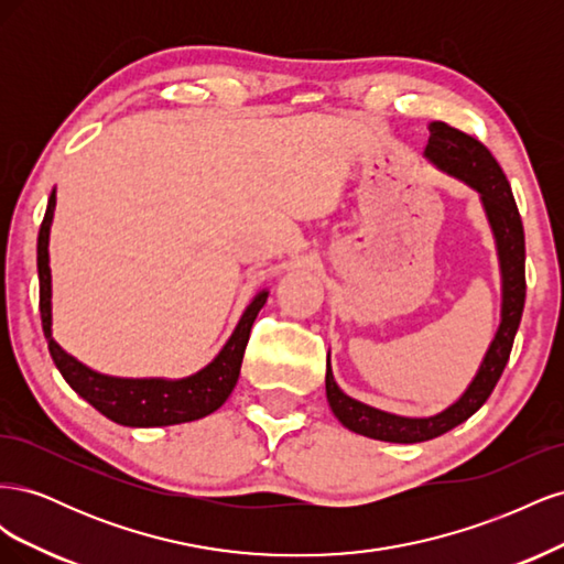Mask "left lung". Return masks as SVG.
<instances>
[{
    "instance_id": "obj_1",
    "label": "left lung",
    "mask_w": 564,
    "mask_h": 564,
    "mask_svg": "<svg viewBox=\"0 0 564 564\" xmlns=\"http://www.w3.org/2000/svg\"><path fill=\"white\" fill-rule=\"evenodd\" d=\"M429 131L431 135L429 145L423 150V158L437 172L466 183L480 195L482 212L494 235V245H497L501 272V317L482 362L477 367L466 390L449 406L433 416L392 414L346 395L334 381V371L327 355V379H324V383H327V402L334 416L357 435L381 442H398V445H414V442L445 435L456 429V425L468 421L487 402L494 386L501 379L503 367L510 357V348H513L527 289L524 230L518 214V204L513 199V191H510V183L501 172L499 162L491 158V152L480 141H475L473 135L445 122H431Z\"/></svg>"
}]
</instances>
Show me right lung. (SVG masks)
Returning a JSON list of instances; mask_svg holds the SVG:
<instances>
[{
    "label": "right lung",
    "instance_id": "right-lung-1",
    "mask_svg": "<svg viewBox=\"0 0 564 564\" xmlns=\"http://www.w3.org/2000/svg\"><path fill=\"white\" fill-rule=\"evenodd\" d=\"M56 212V187L51 191L46 214L37 237V272H40V313L48 352L54 357L61 377L67 381L82 400H87L106 419L129 425V429H158V425H176L197 421L214 414L228 400L237 379L251 324L268 301V289H261L245 308L240 322L232 329L226 346L214 360L199 371L183 379H122L100 373L70 352H65L51 332L54 313H51V265H48V235Z\"/></svg>",
    "mask_w": 564,
    "mask_h": 564
}]
</instances>
